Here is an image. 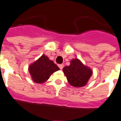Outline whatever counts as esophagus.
I'll return each instance as SVG.
<instances>
[{"mask_svg": "<svg viewBox=\"0 0 121 121\" xmlns=\"http://www.w3.org/2000/svg\"><path fill=\"white\" fill-rule=\"evenodd\" d=\"M58 67H60V69L61 70H62L63 67H64V65H63V64H61V65H58Z\"/></svg>", "mask_w": 121, "mask_h": 121, "instance_id": "esophagus-1", "label": "esophagus"}]
</instances>
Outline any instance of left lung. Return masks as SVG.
<instances>
[{
  "label": "left lung",
  "mask_w": 121,
  "mask_h": 121,
  "mask_svg": "<svg viewBox=\"0 0 121 121\" xmlns=\"http://www.w3.org/2000/svg\"><path fill=\"white\" fill-rule=\"evenodd\" d=\"M63 70L69 83L75 87L86 86L93 73L90 67L85 66L78 58L72 60L70 65L64 67Z\"/></svg>",
  "instance_id": "8db88e82"
}]
</instances>
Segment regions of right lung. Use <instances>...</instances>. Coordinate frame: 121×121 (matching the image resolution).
Returning <instances> with one entry per match:
<instances>
[{
    "instance_id": "right-lung-1",
    "label": "right lung",
    "mask_w": 121,
    "mask_h": 121,
    "mask_svg": "<svg viewBox=\"0 0 121 121\" xmlns=\"http://www.w3.org/2000/svg\"><path fill=\"white\" fill-rule=\"evenodd\" d=\"M58 70L59 67L44 54L31 63L28 67L32 79L39 84L46 82L53 73Z\"/></svg>"
}]
</instances>
